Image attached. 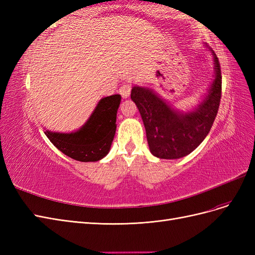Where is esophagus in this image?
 <instances>
[{
	"label": "esophagus",
	"mask_w": 255,
	"mask_h": 255,
	"mask_svg": "<svg viewBox=\"0 0 255 255\" xmlns=\"http://www.w3.org/2000/svg\"><path fill=\"white\" fill-rule=\"evenodd\" d=\"M130 89H132V87H130V85H128V84L122 85V86H121L120 89H119V92H120L121 97H122L123 99L128 98V96H129V94H130Z\"/></svg>",
	"instance_id": "esophagus-1"
}]
</instances>
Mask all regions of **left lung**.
Returning <instances> with one entry per match:
<instances>
[{
    "mask_svg": "<svg viewBox=\"0 0 255 255\" xmlns=\"http://www.w3.org/2000/svg\"><path fill=\"white\" fill-rule=\"evenodd\" d=\"M214 60L215 79L203 101L195 111H174L153 90L139 86L132 88L130 99L139 110L146 140L154 156L164 159L186 156L210 133L221 99V70L216 54Z\"/></svg>",
    "mask_w": 255,
    "mask_h": 255,
    "instance_id": "left-lung-1",
    "label": "left lung"
}]
</instances>
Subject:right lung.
I'll return each mask as SVG.
<instances>
[{"mask_svg": "<svg viewBox=\"0 0 255 255\" xmlns=\"http://www.w3.org/2000/svg\"><path fill=\"white\" fill-rule=\"evenodd\" d=\"M121 101L120 95L105 97L99 101L87 122L76 132L45 135L67 156L80 161H98L107 155L116 133V119Z\"/></svg>", "mask_w": 255, "mask_h": 255, "instance_id": "add662e5", "label": "right lung"}]
</instances>
